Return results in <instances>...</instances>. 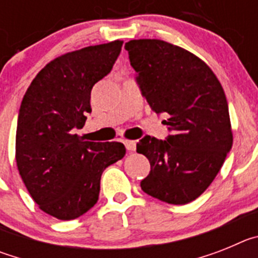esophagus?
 <instances>
[{"instance_id": "34e87169", "label": "esophagus", "mask_w": 258, "mask_h": 258, "mask_svg": "<svg viewBox=\"0 0 258 258\" xmlns=\"http://www.w3.org/2000/svg\"><path fill=\"white\" fill-rule=\"evenodd\" d=\"M124 145L127 151H134L136 150V141H124Z\"/></svg>"}]
</instances>
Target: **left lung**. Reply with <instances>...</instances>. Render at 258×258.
I'll list each match as a JSON object with an SVG mask.
<instances>
[{"instance_id":"left-lung-1","label":"left lung","mask_w":258,"mask_h":258,"mask_svg":"<svg viewBox=\"0 0 258 258\" xmlns=\"http://www.w3.org/2000/svg\"><path fill=\"white\" fill-rule=\"evenodd\" d=\"M136 81L157 115L166 113L165 141L146 136L137 152L151 170L141 187L168 204L199 198L220 172L232 147L229 106L220 81L187 50L161 40L125 44Z\"/></svg>"}]
</instances>
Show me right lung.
<instances>
[{
  "mask_svg": "<svg viewBox=\"0 0 258 258\" xmlns=\"http://www.w3.org/2000/svg\"><path fill=\"white\" fill-rule=\"evenodd\" d=\"M122 41L84 47L47 63L20 104L15 141L19 174L41 211L58 220L94 207L103 170L122 159L120 142H89L77 136L92 112L90 94L111 72Z\"/></svg>",
  "mask_w": 258,
  "mask_h": 258,
  "instance_id": "right-lung-1",
  "label": "right lung"
}]
</instances>
